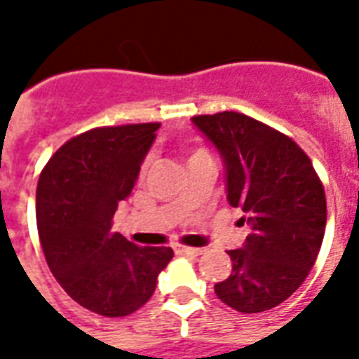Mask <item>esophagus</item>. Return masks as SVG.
Returning <instances> with one entry per match:
<instances>
[{
    "label": "esophagus",
    "mask_w": 359,
    "mask_h": 359,
    "mask_svg": "<svg viewBox=\"0 0 359 359\" xmlns=\"http://www.w3.org/2000/svg\"><path fill=\"white\" fill-rule=\"evenodd\" d=\"M179 254H184V256H200L203 250L202 248H190V246H179L177 248Z\"/></svg>",
    "instance_id": "34e87169"
}]
</instances>
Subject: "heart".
Here are the masks:
<instances>
[{"mask_svg": "<svg viewBox=\"0 0 359 359\" xmlns=\"http://www.w3.org/2000/svg\"><path fill=\"white\" fill-rule=\"evenodd\" d=\"M196 154H202V149H198V151H196ZM196 154H194V156H196Z\"/></svg>", "mask_w": 359, "mask_h": 359, "instance_id": "b5f03b06", "label": "heart"}]
</instances>
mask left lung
Listing matches in <instances>:
<instances>
[{"mask_svg": "<svg viewBox=\"0 0 359 359\" xmlns=\"http://www.w3.org/2000/svg\"><path fill=\"white\" fill-rule=\"evenodd\" d=\"M192 125L219 151L226 200L250 229L241 248L226 252L233 273L215 294L242 313L275 308L316 264L327 223L323 184L296 142L256 118L223 111Z\"/></svg>", "mask_w": 359, "mask_h": 359, "instance_id": "8db88e82", "label": "left lung"}]
</instances>
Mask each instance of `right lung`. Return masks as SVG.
Segmentation results:
<instances>
[{"mask_svg": "<svg viewBox=\"0 0 359 359\" xmlns=\"http://www.w3.org/2000/svg\"><path fill=\"white\" fill-rule=\"evenodd\" d=\"M159 123L103 126L69 140L38 180L36 223L53 277L82 308L125 317L156 290L171 248H140L111 221L133 192Z\"/></svg>", "mask_w": 359, "mask_h": 359, "instance_id": "add662e5", "label": "right lung"}]
</instances>
